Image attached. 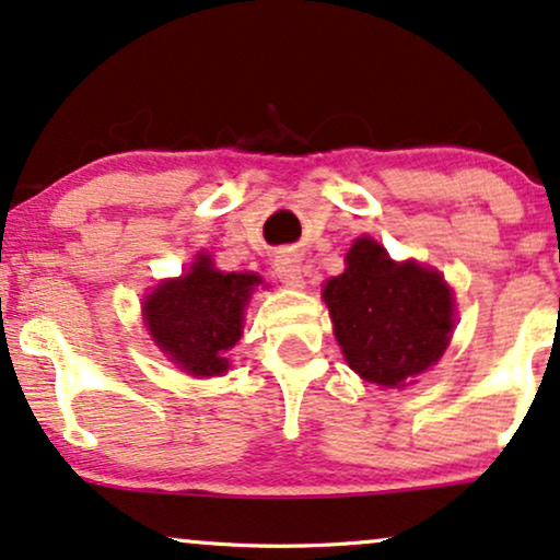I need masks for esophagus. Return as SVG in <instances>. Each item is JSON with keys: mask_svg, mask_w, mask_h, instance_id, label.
<instances>
[{"mask_svg": "<svg viewBox=\"0 0 560 560\" xmlns=\"http://www.w3.org/2000/svg\"><path fill=\"white\" fill-rule=\"evenodd\" d=\"M275 275L282 285L291 288H303V272H301V259L293 257V254H282V257L275 259Z\"/></svg>", "mask_w": 560, "mask_h": 560, "instance_id": "obj_1", "label": "esophagus"}]
</instances>
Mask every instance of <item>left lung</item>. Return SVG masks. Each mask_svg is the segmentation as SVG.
<instances>
[{"instance_id":"1","label":"left lung","mask_w":560,"mask_h":560,"mask_svg":"<svg viewBox=\"0 0 560 560\" xmlns=\"http://www.w3.org/2000/svg\"><path fill=\"white\" fill-rule=\"evenodd\" d=\"M345 361L378 386H405L444 355L454 327L444 278L416 261L389 259L376 241L358 238L348 269L324 288Z\"/></svg>"}]
</instances>
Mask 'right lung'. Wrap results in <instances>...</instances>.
<instances>
[{"instance_id": "right-lung-1", "label": "right lung", "mask_w": 560, "mask_h": 560, "mask_svg": "<svg viewBox=\"0 0 560 560\" xmlns=\"http://www.w3.org/2000/svg\"><path fill=\"white\" fill-rule=\"evenodd\" d=\"M257 282V275L218 272L202 254L184 278L163 282L148 295L144 322L150 335L186 374H223L228 350L241 337L248 293Z\"/></svg>"}]
</instances>
